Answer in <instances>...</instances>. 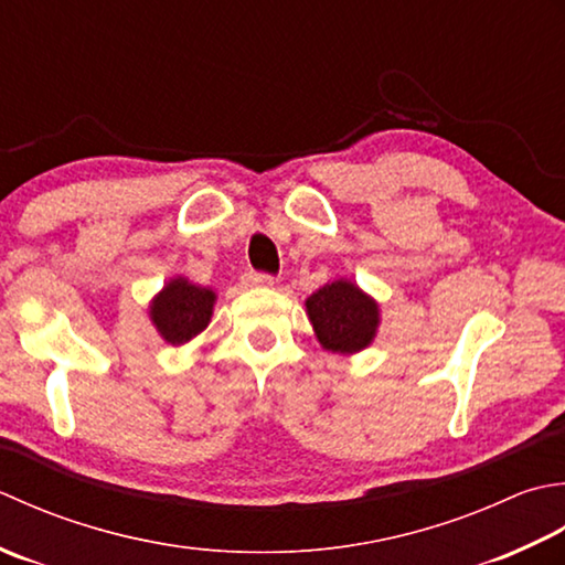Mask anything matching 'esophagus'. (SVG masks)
I'll return each mask as SVG.
<instances>
[{"label":"esophagus","mask_w":565,"mask_h":565,"mask_svg":"<svg viewBox=\"0 0 565 565\" xmlns=\"http://www.w3.org/2000/svg\"><path fill=\"white\" fill-rule=\"evenodd\" d=\"M244 285H248V287H268V285H273V275L248 270L244 275Z\"/></svg>","instance_id":"obj_1"}]
</instances>
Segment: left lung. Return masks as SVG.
Masks as SVG:
<instances>
[{"mask_svg":"<svg viewBox=\"0 0 565 565\" xmlns=\"http://www.w3.org/2000/svg\"><path fill=\"white\" fill-rule=\"evenodd\" d=\"M321 347L327 351L355 353L373 341L377 329V305L347 280L329 282L307 297Z\"/></svg>","mask_w":565,"mask_h":565,"instance_id":"1","label":"left lung"}]
</instances>
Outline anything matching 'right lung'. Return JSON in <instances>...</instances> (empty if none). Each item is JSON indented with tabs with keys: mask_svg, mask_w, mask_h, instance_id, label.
<instances>
[{
	"mask_svg": "<svg viewBox=\"0 0 565 565\" xmlns=\"http://www.w3.org/2000/svg\"><path fill=\"white\" fill-rule=\"evenodd\" d=\"M214 292L188 280H170L151 305V319L168 343L190 341L210 324Z\"/></svg>",
	"mask_w": 565,
	"mask_h": 565,
	"instance_id": "obj_1",
	"label": "right lung"
}]
</instances>
